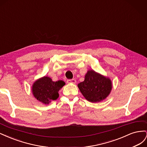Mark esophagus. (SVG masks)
Listing matches in <instances>:
<instances>
[{"mask_svg": "<svg viewBox=\"0 0 147 147\" xmlns=\"http://www.w3.org/2000/svg\"><path fill=\"white\" fill-rule=\"evenodd\" d=\"M67 83H74V84H75V83H76V80H75V79L67 80Z\"/></svg>", "mask_w": 147, "mask_h": 147, "instance_id": "1", "label": "esophagus"}]
</instances>
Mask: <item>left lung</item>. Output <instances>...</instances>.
Wrapping results in <instances>:
<instances>
[{"instance_id":"left-lung-1","label":"left lung","mask_w":147,"mask_h":147,"mask_svg":"<svg viewBox=\"0 0 147 147\" xmlns=\"http://www.w3.org/2000/svg\"><path fill=\"white\" fill-rule=\"evenodd\" d=\"M78 87L86 100L91 102H99L110 94L112 83L109 78L93 70H89L84 80L78 84Z\"/></svg>"}]
</instances>
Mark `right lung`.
I'll use <instances>...</instances> for the list:
<instances>
[{
	"mask_svg": "<svg viewBox=\"0 0 147 147\" xmlns=\"http://www.w3.org/2000/svg\"><path fill=\"white\" fill-rule=\"evenodd\" d=\"M65 84L63 80L53 82L51 78L45 76L34 83L32 88V94L38 101L48 104L52 100L58 98V91Z\"/></svg>",
	"mask_w": 147,
	"mask_h": 147,
	"instance_id": "1",
	"label": "right lung"
}]
</instances>
